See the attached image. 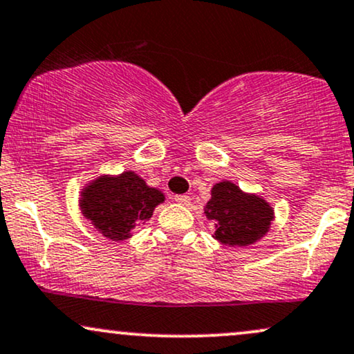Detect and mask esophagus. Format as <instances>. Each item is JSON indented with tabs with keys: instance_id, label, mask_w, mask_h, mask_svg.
Here are the masks:
<instances>
[{
	"instance_id": "esophagus-1",
	"label": "esophagus",
	"mask_w": 354,
	"mask_h": 354,
	"mask_svg": "<svg viewBox=\"0 0 354 354\" xmlns=\"http://www.w3.org/2000/svg\"><path fill=\"white\" fill-rule=\"evenodd\" d=\"M174 201H176L178 204H181V206H188V204L191 203V198L186 194H178V196H174Z\"/></svg>"
}]
</instances>
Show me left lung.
<instances>
[{"label":"left lung","mask_w":354,"mask_h":354,"mask_svg":"<svg viewBox=\"0 0 354 354\" xmlns=\"http://www.w3.org/2000/svg\"><path fill=\"white\" fill-rule=\"evenodd\" d=\"M203 214L214 223L212 237L229 247L255 244L270 231L275 219V209L266 198L247 193L229 180L212 186Z\"/></svg>","instance_id":"8db88e82"}]
</instances>
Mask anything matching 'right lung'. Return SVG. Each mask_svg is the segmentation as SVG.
<instances>
[{"label":"right lung","mask_w":354,"mask_h":354,"mask_svg":"<svg viewBox=\"0 0 354 354\" xmlns=\"http://www.w3.org/2000/svg\"><path fill=\"white\" fill-rule=\"evenodd\" d=\"M165 193L151 188L135 171L102 173L79 191V209L97 232L113 242L131 237L136 225L147 224Z\"/></svg>","instance_id":"right-lung-1"}]
</instances>
